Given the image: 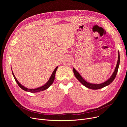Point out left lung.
I'll list each match as a JSON object with an SVG mask.
<instances>
[{
  "mask_svg": "<svg viewBox=\"0 0 127 127\" xmlns=\"http://www.w3.org/2000/svg\"><path fill=\"white\" fill-rule=\"evenodd\" d=\"M119 63H120V56H119V52L118 51V61L117 63V65L116 66L115 69L114 70V72L111 76V77L107 81H106L105 82L101 83V84H92L88 82L87 81H86L85 80L81 77V76L79 74V73L74 68H73V71H74V73L75 76L76 78L83 85H84L85 87L87 88L92 89V90H98L103 88L105 86H107L109 85L110 83H111L113 80H114V79L115 78L117 73L118 71V67H119Z\"/></svg>",
  "mask_w": 127,
  "mask_h": 127,
  "instance_id": "obj_1",
  "label": "left lung"
}]
</instances>
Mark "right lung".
<instances>
[{
  "mask_svg": "<svg viewBox=\"0 0 127 127\" xmlns=\"http://www.w3.org/2000/svg\"><path fill=\"white\" fill-rule=\"evenodd\" d=\"M58 66L55 69V70H53L52 74L50 77V78H49V80L48 81V82H47L45 85H44L43 86H41V87L39 88H36V89H29L28 88H25V86H24L23 85H22L21 83H20L18 80H17V79L16 78L15 75H14V74H13V71H12V74H13V77H14V79L15 81L16 82V83H17V84L18 85V86H19L20 88H21L22 89H23V90L26 91V92H31V93H37V92H41V91H44L46 89H47L49 86L52 84V83L53 82V81H54V80H55V75H56V71L58 69Z\"/></svg>",
  "mask_w": 127,
  "mask_h": 127,
  "instance_id": "obj_1",
  "label": "right lung"
}]
</instances>
